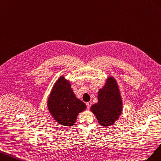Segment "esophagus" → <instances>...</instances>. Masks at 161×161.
I'll return each instance as SVG.
<instances>
[{
    "mask_svg": "<svg viewBox=\"0 0 161 161\" xmlns=\"http://www.w3.org/2000/svg\"><path fill=\"white\" fill-rule=\"evenodd\" d=\"M86 106H87V108L90 109L91 106H92V102H88L86 103Z\"/></svg>",
    "mask_w": 161,
    "mask_h": 161,
    "instance_id": "1",
    "label": "esophagus"
}]
</instances>
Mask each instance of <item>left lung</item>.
I'll list each match as a JSON object with an SVG mask.
<instances>
[{"mask_svg":"<svg viewBox=\"0 0 161 161\" xmlns=\"http://www.w3.org/2000/svg\"><path fill=\"white\" fill-rule=\"evenodd\" d=\"M98 123L104 127L113 125L122 113V100L116 80L108 77L106 84L100 89L98 103L91 107Z\"/></svg>","mask_w":161,"mask_h":161,"instance_id":"obj_1","label":"left lung"}]
</instances>
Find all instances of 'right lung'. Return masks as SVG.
Here are the masks:
<instances>
[{"instance_id":"obj_1","label":"right lung","mask_w":161,"mask_h":161,"mask_svg":"<svg viewBox=\"0 0 161 161\" xmlns=\"http://www.w3.org/2000/svg\"><path fill=\"white\" fill-rule=\"evenodd\" d=\"M47 105L54 120L64 126L74 125L78 114L86 108L85 103L77 98L69 81L63 76L54 84Z\"/></svg>"}]
</instances>
